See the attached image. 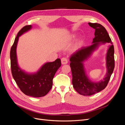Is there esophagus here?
<instances>
[{
	"label": "esophagus",
	"mask_w": 125,
	"mask_h": 125,
	"mask_svg": "<svg viewBox=\"0 0 125 125\" xmlns=\"http://www.w3.org/2000/svg\"><path fill=\"white\" fill-rule=\"evenodd\" d=\"M61 62L62 65H65V64L68 63V59L65 57H63L61 59Z\"/></svg>",
	"instance_id": "34e87169"
}]
</instances>
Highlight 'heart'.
Returning <instances> with one entry per match:
<instances>
[{
    "label": "heart",
    "instance_id": "b5f03b06",
    "mask_svg": "<svg viewBox=\"0 0 125 125\" xmlns=\"http://www.w3.org/2000/svg\"><path fill=\"white\" fill-rule=\"evenodd\" d=\"M77 34H71L68 37H67V41H74V40L76 39V38L77 37ZM82 40H79L78 43H77V46H80V45L82 43Z\"/></svg>",
    "mask_w": 125,
    "mask_h": 125
}]
</instances>
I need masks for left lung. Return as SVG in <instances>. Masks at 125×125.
Masks as SVG:
<instances>
[{
	"label": "left lung",
	"instance_id": "1",
	"mask_svg": "<svg viewBox=\"0 0 125 125\" xmlns=\"http://www.w3.org/2000/svg\"><path fill=\"white\" fill-rule=\"evenodd\" d=\"M95 29L92 45L82 47L70 57V66L73 80L72 83L76 91L82 95H91L101 91L107 86L115 67L114 48L111 39L103 26L99 23H88ZM109 43L106 54L107 73L103 79L97 82L91 81L86 74L84 62L91 56L100 46Z\"/></svg>",
	"mask_w": 125,
	"mask_h": 125
}]
</instances>
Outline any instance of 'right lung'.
I'll use <instances>...</instances> for the list:
<instances>
[{
	"mask_svg": "<svg viewBox=\"0 0 125 125\" xmlns=\"http://www.w3.org/2000/svg\"><path fill=\"white\" fill-rule=\"evenodd\" d=\"M32 28L31 25H26L18 32L10 50L11 73L19 88L25 95L34 97L45 96L52 85V79L55 73L61 66V60L57 58L53 62H47L36 72L29 73L19 66L17 47L19 38Z\"/></svg>",
	"mask_w": 125,
	"mask_h": 125,
	"instance_id": "add662e5",
	"label": "right lung"
}]
</instances>
